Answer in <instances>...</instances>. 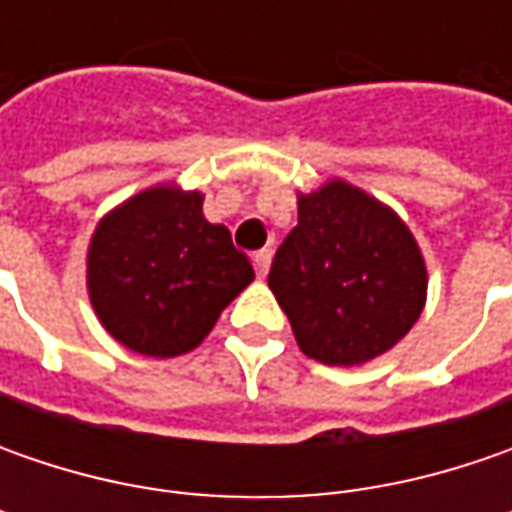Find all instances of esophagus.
Instances as JSON below:
<instances>
[{
	"label": "esophagus",
	"instance_id": "1",
	"mask_svg": "<svg viewBox=\"0 0 512 512\" xmlns=\"http://www.w3.org/2000/svg\"><path fill=\"white\" fill-rule=\"evenodd\" d=\"M270 259H273V253H270V250H259V253L253 256V267H256L259 279H265L267 276V270H270Z\"/></svg>",
	"mask_w": 512,
	"mask_h": 512
}]
</instances>
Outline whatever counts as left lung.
<instances>
[{"label":"left lung","mask_w":512,"mask_h":512,"mask_svg":"<svg viewBox=\"0 0 512 512\" xmlns=\"http://www.w3.org/2000/svg\"><path fill=\"white\" fill-rule=\"evenodd\" d=\"M299 225L267 285L302 353L359 367L402 342L427 302V265L404 219L344 179L299 193Z\"/></svg>","instance_id":"8db88e82"}]
</instances>
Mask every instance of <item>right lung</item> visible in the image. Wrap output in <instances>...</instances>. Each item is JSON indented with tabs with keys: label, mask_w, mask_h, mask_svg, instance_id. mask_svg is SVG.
I'll use <instances>...</instances> for the list:
<instances>
[{
	"label": "right lung",
	"mask_w": 512,
	"mask_h": 512,
	"mask_svg": "<svg viewBox=\"0 0 512 512\" xmlns=\"http://www.w3.org/2000/svg\"><path fill=\"white\" fill-rule=\"evenodd\" d=\"M205 193L145 187L108 210L88 245V296L119 344L173 359L205 342L256 273L225 225L202 213Z\"/></svg>",
	"instance_id": "add662e5"
}]
</instances>
